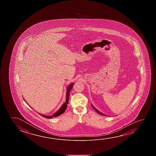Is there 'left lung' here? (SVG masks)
<instances>
[{
  "instance_id": "obj_1",
  "label": "left lung",
  "mask_w": 156,
  "mask_h": 156,
  "mask_svg": "<svg viewBox=\"0 0 156 156\" xmlns=\"http://www.w3.org/2000/svg\"><path fill=\"white\" fill-rule=\"evenodd\" d=\"M92 105V107L93 108V109H94V110H95V111H96V112H97L98 114H100V115H105V116H106V115H105V114H103L102 113V112H99L98 110H97V109H96V108H94L92 105Z\"/></svg>"
}]
</instances>
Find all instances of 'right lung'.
Wrapping results in <instances>:
<instances>
[{"label":"right lung","instance_id":"right-lung-1","mask_svg":"<svg viewBox=\"0 0 156 156\" xmlns=\"http://www.w3.org/2000/svg\"><path fill=\"white\" fill-rule=\"evenodd\" d=\"M74 83H72L71 84L69 85V87H67V94H66V102L64 103L63 105H62V107L60 108V109H59L58 112H56L53 116H46V115H42L39 114L40 115H41L42 116H43L44 118H47V119H51V118H54V117H56L58 116L59 115H61L62 113L65 112V110L66 109L67 105L69 103V92L71 90L72 87L73 86ZM25 101V100H24Z\"/></svg>","mask_w":156,"mask_h":156}]
</instances>
